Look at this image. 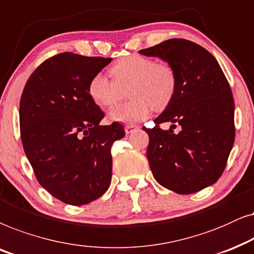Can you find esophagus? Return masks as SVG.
<instances>
[{
  "label": "esophagus",
  "mask_w": 254,
  "mask_h": 254,
  "mask_svg": "<svg viewBox=\"0 0 254 254\" xmlns=\"http://www.w3.org/2000/svg\"><path fill=\"white\" fill-rule=\"evenodd\" d=\"M138 129V125L136 124H127L125 125V132L127 133H132L134 130Z\"/></svg>",
  "instance_id": "obj_1"
}]
</instances>
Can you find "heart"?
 Wrapping results in <instances>:
<instances>
[{
  "label": "heart",
  "instance_id": "heart-1",
  "mask_svg": "<svg viewBox=\"0 0 254 254\" xmlns=\"http://www.w3.org/2000/svg\"><path fill=\"white\" fill-rule=\"evenodd\" d=\"M113 80L97 73L88 84V94L97 106L108 108L120 102L127 89L129 102L113 108L109 118L133 123L146 118L151 110L166 109L177 89V74L167 63L132 54L118 60L110 68Z\"/></svg>",
  "mask_w": 254,
  "mask_h": 254
}]
</instances>
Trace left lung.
Instances as JSON below:
<instances>
[{"label":"left lung","instance_id":"1","mask_svg":"<svg viewBox=\"0 0 254 254\" xmlns=\"http://www.w3.org/2000/svg\"><path fill=\"white\" fill-rule=\"evenodd\" d=\"M173 67L177 89L146 131L147 159L162 187L187 195L214 185L225 170L235 141V101L217 60L198 44L173 38L139 51ZM171 121L170 130L160 124ZM181 125L178 134L173 128Z\"/></svg>","mask_w":254,"mask_h":254}]
</instances>
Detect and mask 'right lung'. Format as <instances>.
<instances>
[{"instance_id":"add662e5","label":"right lung","mask_w":254,"mask_h":254,"mask_svg":"<svg viewBox=\"0 0 254 254\" xmlns=\"http://www.w3.org/2000/svg\"><path fill=\"white\" fill-rule=\"evenodd\" d=\"M110 62L59 53L40 64L23 89V148L40 186L64 203L87 204L110 186L111 145L124 127L100 125L104 114L88 94L89 81Z\"/></svg>"}]
</instances>
